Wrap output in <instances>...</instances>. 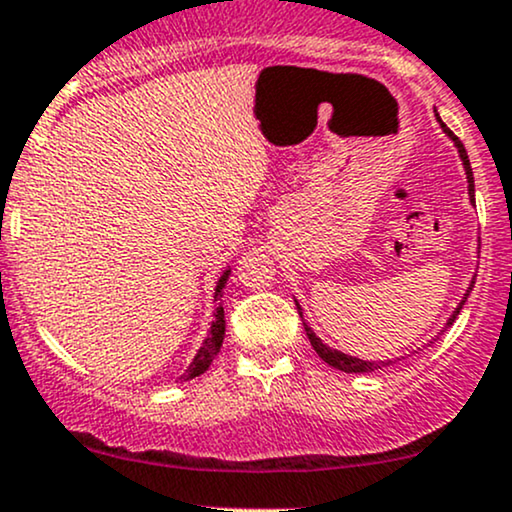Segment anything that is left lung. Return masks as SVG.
I'll list each match as a JSON object with an SVG mask.
<instances>
[{"instance_id": "1", "label": "left lung", "mask_w": 512, "mask_h": 512, "mask_svg": "<svg viewBox=\"0 0 512 512\" xmlns=\"http://www.w3.org/2000/svg\"><path fill=\"white\" fill-rule=\"evenodd\" d=\"M438 122H441V117H438ZM441 126H443V131H446V134H448L450 138H453V141H455V146H458V153H460V158H462V165H465V172H467V182H470V196H474V177H472L470 158H467V150H465V146H462V141H460V138L455 136L453 131H450L446 124L441 122ZM472 287H474V285H470V290H467L465 297H462L460 306H458V309L453 311V316L448 318L446 328H448V326H453V321H455V318H458V314H460L462 304H465V302H467V297H470ZM297 309H299V304H297ZM299 314H302V311H299ZM304 330H306V335H309V342H311V347H314L318 357H321L323 362H326V364L333 366V369H340V371H345V374H369V371H378V369H383V366H390V364H395L393 359H390V362H364V359H357V357H347V354H342V352H338V350H330L328 345H323L321 338H316V333H314V330H311L309 326H306V323H304Z\"/></svg>"}]
</instances>
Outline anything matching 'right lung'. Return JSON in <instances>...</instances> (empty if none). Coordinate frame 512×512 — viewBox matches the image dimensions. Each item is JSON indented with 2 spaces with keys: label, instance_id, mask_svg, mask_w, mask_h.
Here are the masks:
<instances>
[{
  "label": "right lung",
  "instance_id": "1",
  "mask_svg": "<svg viewBox=\"0 0 512 512\" xmlns=\"http://www.w3.org/2000/svg\"><path fill=\"white\" fill-rule=\"evenodd\" d=\"M227 278H230V270H225V275L218 280V287H215V302L222 297V287H225ZM222 338H225V311H222V306H218V311H215V321H213V326H210V335L206 338V342H203L201 350H198L194 362H191L189 369H186V374L182 376L184 381L201 376L203 371L213 364V359L218 357V352L222 347Z\"/></svg>",
  "mask_w": 512,
  "mask_h": 512
}]
</instances>
